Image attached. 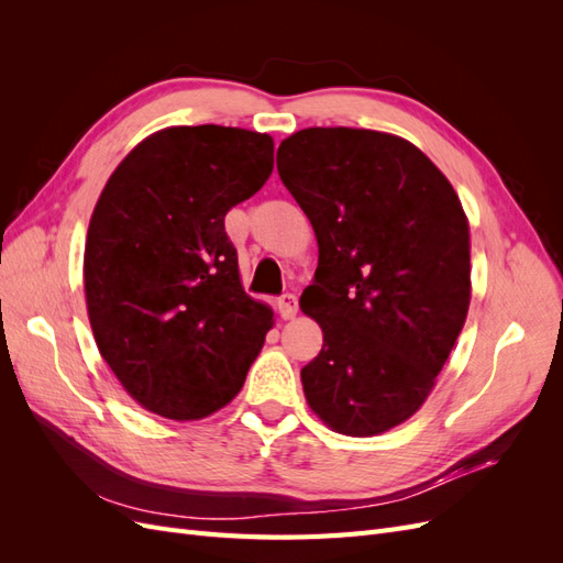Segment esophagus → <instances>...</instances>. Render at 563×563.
Segmentation results:
<instances>
[{"label":"esophagus","instance_id":"esophagus-1","mask_svg":"<svg viewBox=\"0 0 563 563\" xmlns=\"http://www.w3.org/2000/svg\"><path fill=\"white\" fill-rule=\"evenodd\" d=\"M282 314L284 319H294L298 314V298L294 294H286L282 298Z\"/></svg>","mask_w":563,"mask_h":563}]
</instances>
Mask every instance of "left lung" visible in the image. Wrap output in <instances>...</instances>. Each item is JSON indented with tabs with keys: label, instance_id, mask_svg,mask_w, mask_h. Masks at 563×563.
<instances>
[{
	"label": "left lung",
	"instance_id": "8db88e82",
	"mask_svg": "<svg viewBox=\"0 0 563 563\" xmlns=\"http://www.w3.org/2000/svg\"><path fill=\"white\" fill-rule=\"evenodd\" d=\"M319 265L300 310L323 333L300 371L314 416L376 437L411 418L465 327L470 223L432 159L395 133L312 126L277 150Z\"/></svg>",
	"mask_w": 563,
	"mask_h": 563
}]
</instances>
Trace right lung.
Instances as JSON below:
<instances>
[{"label":"right lung","mask_w":563,"mask_h":563,"mask_svg":"<svg viewBox=\"0 0 563 563\" xmlns=\"http://www.w3.org/2000/svg\"><path fill=\"white\" fill-rule=\"evenodd\" d=\"M275 141L236 126H166L100 192L84 246L98 352L129 397L168 420L228 406L267 331L269 305L240 277L225 216L261 190Z\"/></svg>","instance_id":"right-lung-1"}]
</instances>
